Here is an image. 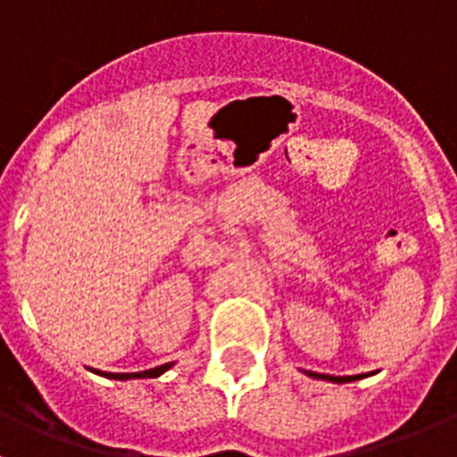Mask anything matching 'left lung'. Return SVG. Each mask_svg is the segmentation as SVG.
<instances>
[{"label":"left lung","instance_id":"left-lung-1","mask_svg":"<svg viewBox=\"0 0 457 457\" xmlns=\"http://www.w3.org/2000/svg\"><path fill=\"white\" fill-rule=\"evenodd\" d=\"M306 375H311V378H318V379H329V382H354V379H361L366 378V375H325V373H311V370H306Z\"/></svg>","mask_w":457,"mask_h":457}]
</instances>
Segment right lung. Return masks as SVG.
Returning <instances> with one entry per match:
<instances>
[{
    "instance_id": "1",
    "label": "right lung",
    "mask_w": 457,
    "mask_h": 457,
    "mask_svg": "<svg viewBox=\"0 0 457 457\" xmlns=\"http://www.w3.org/2000/svg\"><path fill=\"white\" fill-rule=\"evenodd\" d=\"M173 366V361L162 366H155V369H148V370H141V373H103V370H93V373L103 375V378L109 379H137V378H160L164 370H169Z\"/></svg>"
}]
</instances>
